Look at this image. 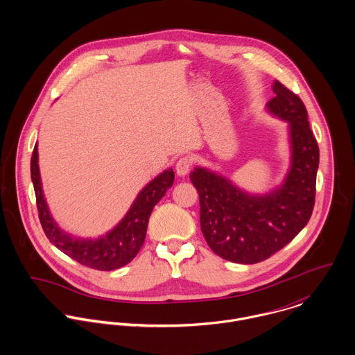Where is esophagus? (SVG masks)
<instances>
[{"label": "esophagus", "mask_w": 355, "mask_h": 355, "mask_svg": "<svg viewBox=\"0 0 355 355\" xmlns=\"http://www.w3.org/2000/svg\"><path fill=\"white\" fill-rule=\"evenodd\" d=\"M193 165V159L190 157H182L178 159L176 162V173L179 176H186Z\"/></svg>", "instance_id": "obj_1"}]
</instances>
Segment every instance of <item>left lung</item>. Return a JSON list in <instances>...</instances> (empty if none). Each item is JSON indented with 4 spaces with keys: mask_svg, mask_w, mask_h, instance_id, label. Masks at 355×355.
<instances>
[{
    "mask_svg": "<svg viewBox=\"0 0 355 355\" xmlns=\"http://www.w3.org/2000/svg\"><path fill=\"white\" fill-rule=\"evenodd\" d=\"M268 102L275 116L290 123L291 168L282 187L250 196L228 179L196 168L190 179L200 196L201 230L209 248L224 259L257 263L288 245L310 220L315 200L320 152L302 100L279 80Z\"/></svg>",
    "mask_w": 355,
    "mask_h": 355,
    "instance_id": "obj_1",
    "label": "left lung"
}]
</instances>
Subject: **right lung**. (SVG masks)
Returning a JSON list of instances; mask_svg holds the SVG:
<instances>
[{
	"instance_id": "add662e5",
	"label": "right lung",
	"mask_w": 355,
	"mask_h": 355,
	"mask_svg": "<svg viewBox=\"0 0 355 355\" xmlns=\"http://www.w3.org/2000/svg\"><path fill=\"white\" fill-rule=\"evenodd\" d=\"M31 180L34 184L40 221L45 235L61 252L79 263L97 270H114L131 262L139 253L146 238V230L153 207L159 202L175 180V173L168 169L152 180L137 197L124 218L106 235L98 239H78L65 234L51 218L44 197L38 148L31 155Z\"/></svg>"
}]
</instances>
